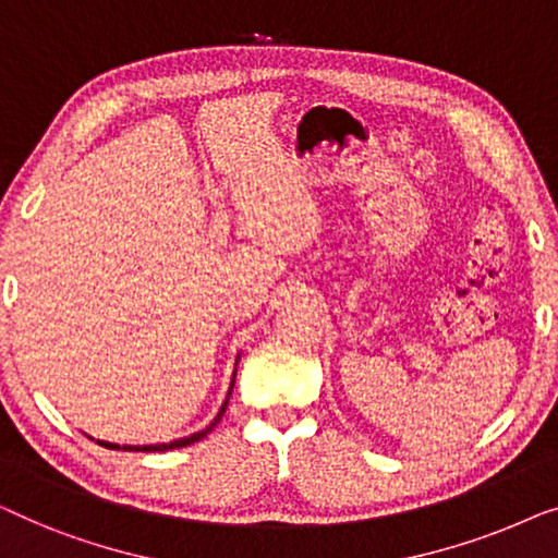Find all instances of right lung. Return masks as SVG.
I'll use <instances>...</instances> for the list:
<instances>
[{
    "instance_id": "obj_1",
    "label": "right lung",
    "mask_w": 558,
    "mask_h": 558,
    "mask_svg": "<svg viewBox=\"0 0 558 558\" xmlns=\"http://www.w3.org/2000/svg\"><path fill=\"white\" fill-rule=\"evenodd\" d=\"M225 407H227V402H225ZM225 407L222 410H219V414H217V420L211 422V425L207 427V429H202V433H197V435H190V437H184V439H174V442H169V445H144V447H131V445H113V442H100L98 439V445H104V447H108V450H138V452H159V450H174V447H186V445H192V442H199L202 437H207L211 429H215V425L219 422V417H222L225 414Z\"/></svg>"
}]
</instances>
